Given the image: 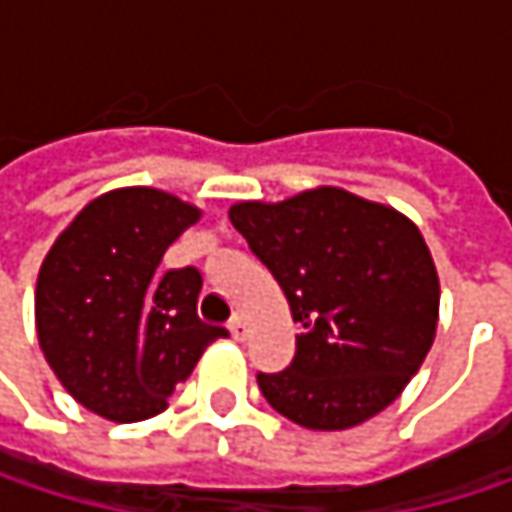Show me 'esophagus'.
Returning <instances> with one entry per match:
<instances>
[{
    "mask_svg": "<svg viewBox=\"0 0 512 512\" xmlns=\"http://www.w3.org/2000/svg\"><path fill=\"white\" fill-rule=\"evenodd\" d=\"M228 329H231L234 341H246V338H249V320H246V317H240V314L228 323Z\"/></svg>",
    "mask_w": 512,
    "mask_h": 512,
    "instance_id": "esophagus-1",
    "label": "esophagus"
}]
</instances>
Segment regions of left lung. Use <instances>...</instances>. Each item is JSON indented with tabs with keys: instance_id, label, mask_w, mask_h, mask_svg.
Masks as SVG:
<instances>
[{
	"instance_id": "1",
	"label": "left lung",
	"mask_w": 512,
	"mask_h": 512,
	"mask_svg": "<svg viewBox=\"0 0 512 512\" xmlns=\"http://www.w3.org/2000/svg\"><path fill=\"white\" fill-rule=\"evenodd\" d=\"M281 284L296 356L257 373L266 403L308 430H350L391 406L439 323V272L412 219L338 186L228 210Z\"/></svg>"
}]
</instances>
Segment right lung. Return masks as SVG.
I'll list each match as a JSON object with an SVG mask.
<instances>
[{
  "mask_svg": "<svg viewBox=\"0 0 512 512\" xmlns=\"http://www.w3.org/2000/svg\"><path fill=\"white\" fill-rule=\"evenodd\" d=\"M201 210L154 186L88 201L55 237L35 287V329L64 391L88 412L133 424L168 397L228 329L198 317L201 272H162L165 249Z\"/></svg>",
  "mask_w": 512,
  "mask_h": 512,
  "instance_id": "right-lung-1",
  "label": "right lung"
}]
</instances>
